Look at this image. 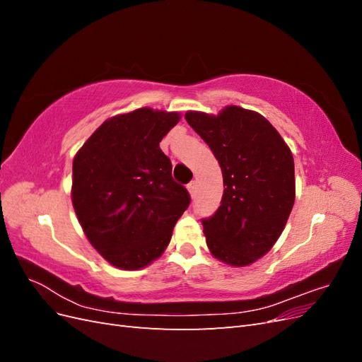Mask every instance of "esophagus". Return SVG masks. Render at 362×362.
I'll return each instance as SVG.
<instances>
[{
  "instance_id": "1",
  "label": "esophagus",
  "mask_w": 362,
  "mask_h": 362,
  "mask_svg": "<svg viewBox=\"0 0 362 362\" xmlns=\"http://www.w3.org/2000/svg\"><path fill=\"white\" fill-rule=\"evenodd\" d=\"M187 190H189L190 196H194V192H196V182H194V181H192V182L187 184Z\"/></svg>"
}]
</instances>
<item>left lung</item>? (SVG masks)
<instances>
[{"instance_id":"obj_1","label":"left lung","mask_w":362,"mask_h":362,"mask_svg":"<svg viewBox=\"0 0 362 362\" xmlns=\"http://www.w3.org/2000/svg\"><path fill=\"white\" fill-rule=\"evenodd\" d=\"M185 120L210 146L223 175L222 204L204 218L211 255L245 267L276 243L296 198L288 145L257 112L226 105L217 115L187 112Z\"/></svg>"}]
</instances>
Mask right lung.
I'll list each match as a JSON object with an SVG mask.
<instances>
[{"label": "right lung", "instance_id": "obj_1", "mask_svg": "<svg viewBox=\"0 0 362 362\" xmlns=\"http://www.w3.org/2000/svg\"><path fill=\"white\" fill-rule=\"evenodd\" d=\"M180 119L149 107L113 116L74 157L75 214L90 245L117 269L139 270L161 257L190 204L160 149Z\"/></svg>", "mask_w": 362, "mask_h": 362}]
</instances>
